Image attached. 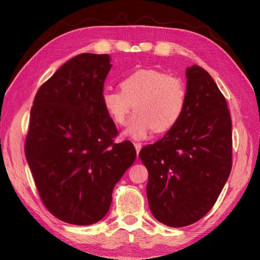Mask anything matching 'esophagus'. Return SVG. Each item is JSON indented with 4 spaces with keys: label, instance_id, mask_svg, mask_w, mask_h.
I'll use <instances>...</instances> for the list:
<instances>
[{
    "label": "esophagus",
    "instance_id": "1",
    "mask_svg": "<svg viewBox=\"0 0 260 260\" xmlns=\"http://www.w3.org/2000/svg\"><path fill=\"white\" fill-rule=\"evenodd\" d=\"M134 146H135V148H136V153H137V155H139V153H140L141 148H142V144H141V143H135Z\"/></svg>",
    "mask_w": 260,
    "mask_h": 260
}]
</instances>
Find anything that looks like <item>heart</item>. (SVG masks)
<instances>
[{
    "label": "heart",
    "instance_id": "obj_1",
    "mask_svg": "<svg viewBox=\"0 0 260 260\" xmlns=\"http://www.w3.org/2000/svg\"><path fill=\"white\" fill-rule=\"evenodd\" d=\"M120 90H104L102 102L115 124L124 125L133 107L125 131L135 140H142L155 129L168 132L179 123L186 107L185 85L178 77L162 70L139 69L124 77Z\"/></svg>",
    "mask_w": 260,
    "mask_h": 260
}]
</instances>
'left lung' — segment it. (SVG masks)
Masks as SVG:
<instances>
[{"mask_svg":"<svg viewBox=\"0 0 260 260\" xmlns=\"http://www.w3.org/2000/svg\"><path fill=\"white\" fill-rule=\"evenodd\" d=\"M186 107L163 139L143 147L148 171L146 193L157 221L180 228L206 215L231 171L233 135L225 98L212 77L193 64L186 68Z\"/></svg>","mask_w":260,"mask_h":260,"instance_id":"left-lung-1","label":"left lung"}]
</instances>
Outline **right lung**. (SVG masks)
<instances>
[{
	"mask_svg": "<svg viewBox=\"0 0 260 260\" xmlns=\"http://www.w3.org/2000/svg\"><path fill=\"white\" fill-rule=\"evenodd\" d=\"M108 54L81 53L37 92L25 157L46 208L62 221L88 225L108 212L115 184L134 163L129 141L116 144L102 95Z\"/></svg>",
	"mask_w": 260,
	"mask_h": 260,
	"instance_id": "add662e5",
	"label": "right lung"
}]
</instances>
